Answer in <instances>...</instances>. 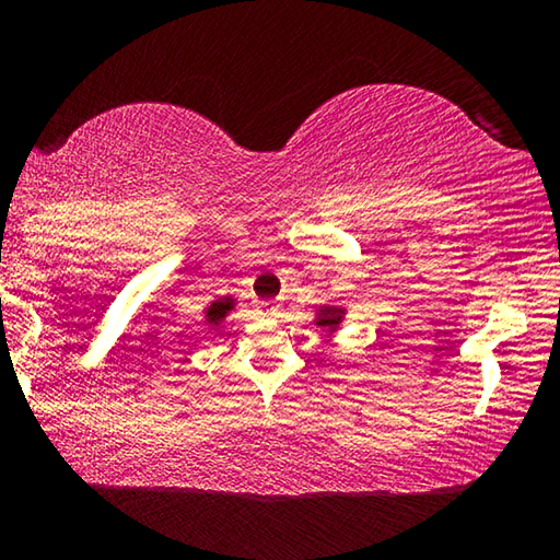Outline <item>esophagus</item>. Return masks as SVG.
Listing matches in <instances>:
<instances>
[{
    "label": "esophagus",
    "mask_w": 560,
    "mask_h": 560,
    "mask_svg": "<svg viewBox=\"0 0 560 560\" xmlns=\"http://www.w3.org/2000/svg\"><path fill=\"white\" fill-rule=\"evenodd\" d=\"M259 308H261L264 316H271V318H273V316H279L281 303H279V301H261Z\"/></svg>",
    "instance_id": "esophagus-1"
}]
</instances>
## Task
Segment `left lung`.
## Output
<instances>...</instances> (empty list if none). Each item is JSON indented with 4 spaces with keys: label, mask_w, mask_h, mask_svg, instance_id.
<instances>
[{
    "label": "left lung",
    "mask_w": 560,
    "mask_h": 560,
    "mask_svg": "<svg viewBox=\"0 0 560 560\" xmlns=\"http://www.w3.org/2000/svg\"><path fill=\"white\" fill-rule=\"evenodd\" d=\"M343 316H346V308L343 306H320L316 311V318H314V326L316 328H324L328 336H334L338 326L343 324Z\"/></svg>",
    "instance_id": "1"
}]
</instances>
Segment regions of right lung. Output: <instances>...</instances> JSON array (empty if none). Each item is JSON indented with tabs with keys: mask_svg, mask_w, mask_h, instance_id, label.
Masks as SVG:
<instances>
[{
	"mask_svg": "<svg viewBox=\"0 0 560 560\" xmlns=\"http://www.w3.org/2000/svg\"><path fill=\"white\" fill-rule=\"evenodd\" d=\"M234 306H236V301L230 299V296L212 301L210 306H207V311H205L207 324H210V326H220L222 320L226 318V314H230V311H234Z\"/></svg>",
	"mask_w": 560,
	"mask_h": 560,
	"instance_id": "add662e5",
	"label": "right lung"
}]
</instances>
